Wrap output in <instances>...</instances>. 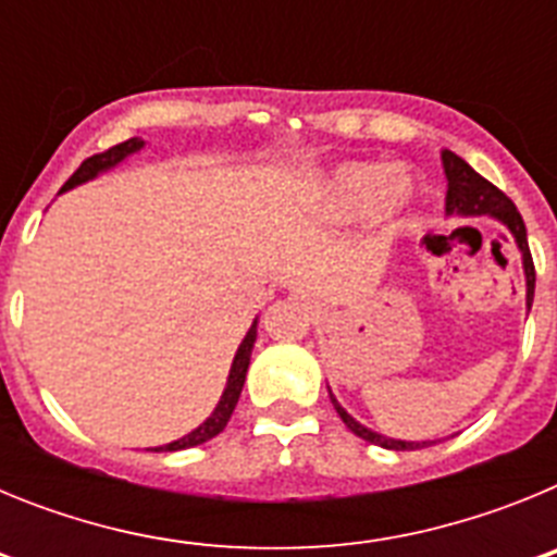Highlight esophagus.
<instances>
[{
  "mask_svg": "<svg viewBox=\"0 0 557 557\" xmlns=\"http://www.w3.org/2000/svg\"><path fill=\"white\" fill-rule=\"evenodd\" d=\"M295 301H301V304H304V298H295Z\"/></svg>",
  "mask_w": 557,
  "mask_h": 557,
  "instance_id": "obj_1",
  "label": "esophagus"
}]
</instances>
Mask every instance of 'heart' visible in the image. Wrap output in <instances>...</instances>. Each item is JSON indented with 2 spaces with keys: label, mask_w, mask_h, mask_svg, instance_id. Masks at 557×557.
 Masks as SVG:
<instances>
[{
  "label": "heart",
  "mask_w": 557,
  "mask_h": 557,
  "mask_svg": "<svg viewBox=\"0 0 557 557\" xmlns=\"http://www.w3.org/2000/svg\"><path fill=\"white\" fill-rule=\"evenodd\" d=\"M416 198L418 189L410 172L379 161H348L334 166L314 189V206L326 220H354L373 211L376 218L393 223Z\"/></svg>",
  "instance_id": "b5f03b06"
}]
</instances>
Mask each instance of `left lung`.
<instances>
[{
    "label": "left lung",
    "mask_w": 557,
    "mask_h": 557,
    "mask_svg": "<svg viewBox=\"0 0 557 557\" xmlns=\"http://www.w3.org/2000/svg\"><path fill=\"white\" fill-rule=\"evenodd\" d=\"M444 170L446 181H449V189H446V214H457V218H488L499 220L505 228L510 231V236L516 239L521 250V268H524V282H528V312L533 307V293H535V268H533V256H530L528 245V228H524V220L516 211L513 200L505 195V191L496 189L491 181H485L480 172L471 170L460 156H455L451 150H444ZM329 398H332L334 410L343 418V424L354 432L357 437L368 441V444H376L382 449H396V451H412V449H424V446H432L435 441H396V437L379 435V432L368 430L366 424H359L357 418L348 416L346 407L339 405L334 393L329 391Z\"/></svg>",
    "instance_id": "left-lung-1"
}]
</instances>
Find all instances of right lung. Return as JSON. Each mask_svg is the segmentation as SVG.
Listing matches in <instances>:
<instances>
[{
    "label": "right lung",
    "mask_w": 557,
    "mask_h": 557,
    "mask_svg": "<svg viewBox=\"0 0 557 557\" xmlns=\"http://www.w3.org/2000/svg\"><path fill=\"white\" fill-rule=\"evenodd\" d=\"M141 147H145V141H141V139H127V141H122V145L111 147V150L97 152V156H91V159L83 161L81 170H77L75 175H72V178L66 181V184H63L61 191L75 189V186L86 184V181H95L97 175H102V172H108V170H113V166H116V164H122V161H125L127 156H133V152H139ZM256 326H259V321H253V326L248 329V334H245L243 343H239V348H236L234 362H231V371H228V382H225L223 396H220L218 407L211 410V416L206 418V421L198 426V430H191L189 435L178 437V441H172V444L156 446V449H152V451L191 449V446L206 444V441H211V437H218L220 432L225 430L231 412H234L236 401H239V393H243L245 373H248V366H250V351H253V343H256Z\"/></svg>",
    "instance_id": "1"
}]
</instances>
